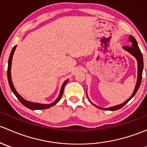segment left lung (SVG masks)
Masks as SVG:
<instances>
[{"label":"left lung","instance_id":"obj_1","mask_svg":"<svg viewBox=\"0 0 147 147\" xmlns=\"http://www.w3.org/2000/svg\"><path fill=\"white\" fill-rule=\"evenodd\" d=\"M129 41L131 42V46H124V49L126 50L127 51H128L129 53H131L133 56L136 57L137 60V65H138V77H137V84H136L135 89L134 90V92H133L132 95L127 100L124 102V103L121 104L119 105H117V106L115 107H112L109 108H100V107H97L100 108V109H105V110H110V111H115V110H117V109H121L122 107H124L126 104L137 93V90H139V86L141 84V82H142V72H143V68H144V62H143V56H142V52H141L140 49H139V46H138L137 42L135 38H134L133 36L130 35L129 37ZM97 107V106H96Z\"/></svg>","mask_w":147,"mask_h":147}]
</instances>
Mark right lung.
Masks as SVG:
<instances>
[{
  "instance_id": "obj_1",
  "label": "right lung",
  "mask_w": 147,
  "mask_h": 147,
  "mask_svg": "<svg viewBox=\"0 0 147 147\" xmlns=\"http://www.w3.org/2000/svg\"><path fill=\"white\" fill-rule=\"evenodd\" d=\"M16 45L13 47V48L12 49L11 53H10L9 59H8V71H7V75H8V83H9V85L10 89H11L12 92L14 93L15 95L16 96V97L18 98V100H19L25 107H28V109H32V110H35V109H47V108H50L51 107L54 106L55 104H57V102H59V100H60V98L62 97L63 94V90H64V87L65 85L66 84L67 82V80L65 82L63 83V86L61 87V90H60V94H59L58 97H57V100H55V102H53V103L50 104V105H44V104H39V103H34V102H31L29 101H27V100H24L18 93L17 92V91L16 90V89L14 88V86H13V82H12V80H11V75H10V69H11V63H12V59H13V53H14L15 50H16Z\"/></svg>"
}]
</instances>
